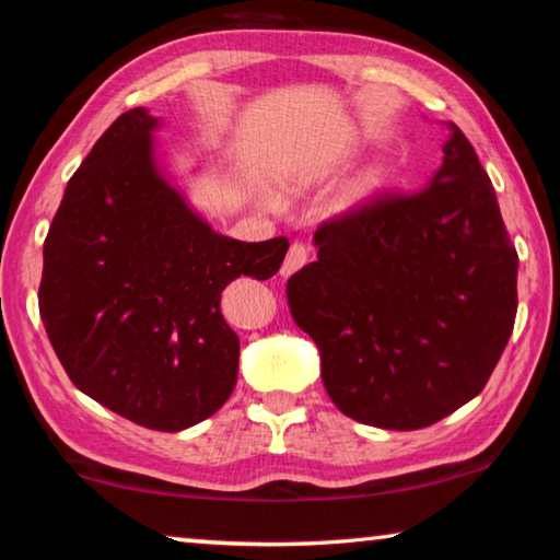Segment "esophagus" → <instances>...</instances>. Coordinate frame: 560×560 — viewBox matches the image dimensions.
Listing matches in <instances>:
<instances>
[{
	"label": "esophagus",
	"mask_w": 560,
	"mask_h": 560,
	"mask_svg": "<svg viewBox=\"0 0 560 560\" xmlns=\"http://www.w3.org/2000/svg\"><path fill=\"white\" fill-rule=\"evenodd\" d=\"M306 261H308V246L301 242H293L287 252V259L281 264V273L283 277H291V273L299 271Z\"/></svg>",
	"instance_id": "obj_1"
}]
</instances>
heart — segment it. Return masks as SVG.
<instances>
[{
    "mask_svg": "<svg viewBox=\"0 0 560 560\" xmlns=\"http://www.w3.org/2000/svg\"><path fill=\"white\" fill-rule=\"evenodd\" d=\"M320 173H324V170H318V175ZM387 179H390V170H387L383 160H373V163H368L348 183L346 192H343V200H340V210H343V212H360V210H365V207H371L377 200V197L385 192ZM264 200H267V205H271V207L281 205V200L273 192H267Z\"/></svg>",
    "mask_w": 560,
    "mask_h": 560,
    "instance_id": "b5f03b06",
    "label": "heart"
}]
</instances>
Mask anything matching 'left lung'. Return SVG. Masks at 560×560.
Wrapping results in <instances>:
<instances>
[{
  "label": "left lung",
  "mask_w": 560,
  "mask_h": 560,
  "mask_svg": "<svg viewBox=\"0 0 560 560\" xmlns=\"http://www.w3.org/2000/svg\"><path fill=\"white\" fill-rule=\"evenodd\" d=\"M415 195H381L318 226V259L287 287L343 415L420 430L477 397L516 318L518 257L497 192L454 122Z\"/></svg>",
  "instance_id": "1"
}]
</instances>
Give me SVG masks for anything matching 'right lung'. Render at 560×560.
I'll use <instances>...</instances> for the list:
<instances>
[{"label":"right lung","mask_w":560,"mask_h":560,"mask_svg":"<svg viewBox=\"0 0 560 560\" xmlns=\"http://www.w3.org/2000/svg\"><path fill=\"white\" fill-rule=\"evenodd\" d=\"M160 118H116L66 185L44 242L39 314L71 383L148 430L179 432L226 402L240 338L220 311L240 277L271 279L289 240L212 230L160 163Z\"/></svg>","instance_id":"add662e5"}]
</instances>
